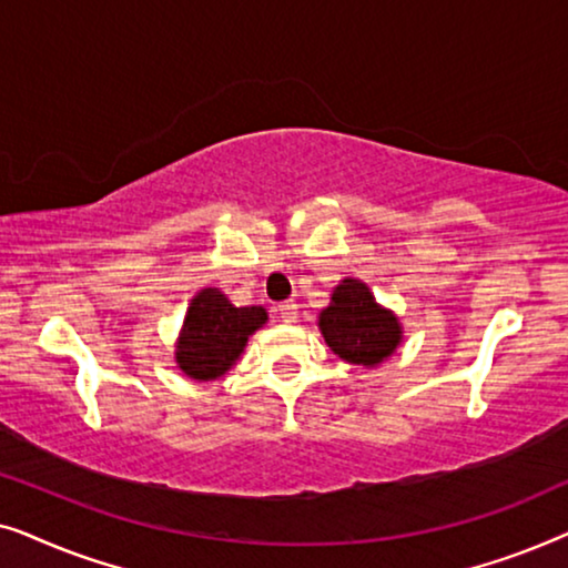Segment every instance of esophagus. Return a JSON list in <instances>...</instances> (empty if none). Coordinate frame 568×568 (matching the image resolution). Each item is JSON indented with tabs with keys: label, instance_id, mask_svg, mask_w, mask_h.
<instances>
[{
	"label": "esophagus",
	"instance_id": "esophagus-1",
	"mask_svg": "<svg viewBox=\"0 0 568 568\" xmlns=\"http://www.w3.org/2000/svg\"><path fill=\"white\" fill-rule=\"evenodd\" d=\"M276 313H278V317H282L284 323H294V321H297V305H294L292 300L282 302V305L276 307Z\"/></svg>",
	"mask_w": 568,
	"mask_h": 568
}]
</instances>
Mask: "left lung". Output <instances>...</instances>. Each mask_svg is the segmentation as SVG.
<instances>
[{"instance_id": "8db88e82", "label": "left lung", "mask_w": 568, "mask_h": 568, "mask_svg": "<svg viewBox=\"0 0 568 568\" xmlns=\"http://www.w3.org/2000/svg\"><path fill=\"white\" fill-rule=\"evenodd\" d=\"M325 344L348 364L377 367L403 338L393 310L377 305L375 294L359 278H344L331 294V305L317 317Z\"/></svg>"}]
</instances>
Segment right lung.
<instances>
[{"mask_svg":"<svg viewBox=\"0 0 568 568\" xmlns=\"http://www.w3.org/2000/svg\"><path fill=\"white\" fill-rule=\"evenodd\" d=\"M268 313L263 307H235L220 290L209 286L191 300L181 338L175 346V362L191 379H216L240 359L247 344Z\"/></svg>","mask_w":568,"mask_h":568,"instance_id":"obj_1","label":"right lung"}]
</instances>
